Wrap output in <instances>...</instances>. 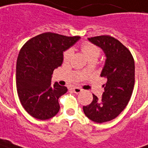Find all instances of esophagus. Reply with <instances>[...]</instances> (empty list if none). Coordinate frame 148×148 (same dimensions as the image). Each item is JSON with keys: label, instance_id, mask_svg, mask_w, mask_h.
I'll list each match as a JSON object with an SVG mask.
<instances>
[{"label": "esophagus", "instance_id": "1", "mask_svg": "<svg viewBox=\"0 0 148 148\" xmlns=\"http://www.w3.org/2000/svg\"><path fill=\"white\" fill-rule=\"evenodd\" d=\"M72 90L74 91V93H76V94H79V93H81L82 91V89L80 88H72Z\"/></svg>", "mask_w": 148, "mask_h": 148}]
</instances>
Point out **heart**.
Wrapping results in <instances>:
<instances>
[{
  "label": "heart",
  "mask_w": 148,
  "mask_h": 148,
  "mask_svg": "<svg viewBox=\"0 0 148 148\" xmlns=\"http://www.w3.org/2000/svg\"><path fill=\"white\" fill-rule=\"evenodd\" d=\"M81 50L84 53V55L88 58H92V57H98L100 54V49L96 47L95 45H92L89 42H84L81 45ZM73 55V51L71 49L66 51L64 53V60L65 62H68L71 60Z\"/></svg>",
  "instance_id": "b5f03b06"
}]
</instances>
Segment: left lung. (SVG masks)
Masks as SVG:
<instances>
[{
	"mask_svg": "<svg viewBox=\"0 0 148 148\" xmlns=\"http://www.w3.org/2000/svg\"><path fill=\"white\" fill-rule=\"evenodd\" d=\"M104 53L106 60L101 77L107 79L104 92L99 99L93 95V101L83 110L96 123L110 121L117 117L127 105L134 85V60L131 52L119 40L108 35L88 38Z\"/></svg>",
	"mask_w": 148,
	"mask_h": 148,
	"instance_id": "left-lung-1",
	"label": "left lung"
}]
</instances>
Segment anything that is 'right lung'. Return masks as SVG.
<instances>
[{
	"instance_id": "1",
	"label": "right lung",
	"mask_w": 148,
	"mask_h": 148,
	"mask_svg": "<svg viewBox=\"0 0 148 148\" xmlns=\"http://www.w3.org/2000/svg\"><path fill=\"white\" fill-rule=\"evenodd\" d=\"M81 37L44 33L31 38L22 47L16 66L17 94L23 108L39 120L50 119L60 110L58 99L67 91L58 82L52 84L54 69L61 66L64 51Z\"/></svg>"
}]
</instances>
